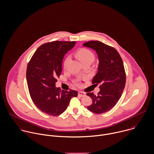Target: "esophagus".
<instances>
[{
	"label": "esophagus",
	"instance_id": "obj_1",
	"mask_svg": "<svg viewBox=\"0 0 154 154\" xmlns=\"http://www.w3.org/2000/svg\"><path fill=\"white\" fill-rule=\"evenodd\" d=\"M78 94H79V96L80 97H84V96L86 95L85 93H84V92H81V91L79 92Z\"/></svg>",
	"mask_w": 154,
	"mask_h": 154
}]
</instances>
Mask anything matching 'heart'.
<instances>
[{
    "instance_id": "b5f03b06",
    "label": "heart",
    "mask_w": 154,
    "mask_h": 154,
    "mask_svg": "<svg viewBox=\"0 0 154 154\" xmlns=\"http://www.w3.org/2000/svg\"><path fill=\"white\" fill-rule=\"evenodd\" d=\"M76 57L82 63L86 62L91 63L94 59V55L90 50L87 48H81L75 52ZM69 58L67 57L64 62V67H66Z\"/></svg>"
}]
</instances>
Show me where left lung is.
<instances>
[{"label": "left lung", "mask_w": 154, "mask_h": 154, "mask_svg": "<svg viewBox=\"0 0 154 154\" xmlns=\"http://www.w3.org/2000/svg\"><path fill=\"white\" fill-rule=\"evenodd\" d=\"M85 47L96 52L99 60L97 73L93 84H100L97 95L88 93L93 103L87 109L96 113H103L110 110L118 102L125 88L126 76L123 61L118 51L100 41H89Z\"/></svg>", "instance_id": "obj_1"}]
</instances>
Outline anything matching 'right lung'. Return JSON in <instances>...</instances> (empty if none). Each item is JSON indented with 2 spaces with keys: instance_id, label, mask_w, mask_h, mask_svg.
Masks as SVG:
<instances>
[{
  "instance_id": "right-lung-1",
  "label": "right lung",
  "mask_w": 154,
  "mask_h": 154,
  "mask_svg": "<svg viewBox=\"0 0 154 154\" xmlns=\"http://www.w3.org/2000/svg\"><path fill=\"white\" fill-rule=\"evenodd\" d=\"M75 44L76 42L54 41L42 45L27 65L26 79L30 97L39 110L49 115L61 114L71 99L78 96L75 90L61 91L55 86L64 56Z\"/></svg>"
}]
</instances>
